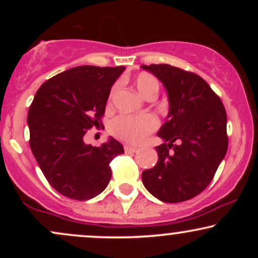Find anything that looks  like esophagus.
I'll list each match as a JSON object with an SVG mask.
<instances>
[{
  "label": "esophagus",
  "instance_id": "34e87169",
  "mask_svg": "<svg viewBox=\"0 0 258 258\" xmlns=\"http://www.w3.org/2000/svg\"><path fill=\"white\" fill-rule=\"evenodd\" d=\"M138 149L135 147H131V146H125V153L127 154H133V153H137Z\"/></svg>",
  "mask_w": 258,
  "mask_h": 258
}]
</instances>
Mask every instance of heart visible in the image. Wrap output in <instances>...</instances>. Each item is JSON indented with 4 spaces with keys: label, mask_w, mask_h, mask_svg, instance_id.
I'll list each match as a JSON object with an SVG mask.
<instances>
[{
    "label": "heart",
    "mask_w": 258,
    "mask_h": 258,
    "mask_svg": "<svg viewBox=\"0 0 258 258\" xmlns=\"http://www.w3.org/2000/svg\"><path fill=\"white\" fill-rule=\"evenodd\" d=\"M138 93L147 98L150 94H158L159 84L149 74H139L135 80ZM115 91V88L112 92ZM158 126V120L150 114L144 115H119L110 122L109 130L112 136L131 144H141L147 136Z\"/></svg>",
    "instance_id": "heart-1"
}]
</instances>
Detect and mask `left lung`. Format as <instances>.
Listing matches in <instances>:
<instances>
[{
	"instance_id": "obj_1",
	"label": "left lung",
	"mask_w": 258,
	"mask_h": 258,
	"mask_svg": "<svg viewBox=\"0 0 258 258\" xmlns=\"http://www.w3.org/2000/svg\"><path fill=\"white\" fill-rule=\"evenodd\" d=\"M162 82L168 114L158 136L159 160L142 182L164 203L200 194L214 178L228 149L227 114L220 97L199 75L168 64L142 65Z\"/></svg>"
}]
</instances>
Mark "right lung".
<instances>
[{"instance_id": "right-lung-1", "label": "right lung", "mask_w": 258, "mask_h": 258, "mask_svg": "<svg viewBox=\"0 0 258 258\" xmlns=\"http://www.w3.org/2000/svg\"><path fill=\"white\" fill-rule=\"evenodd\" d=\"M125 67L82 65L47 80L28 112L30 148L41 171L58 193L88 200L102 193L111 178L109 166L123 153L110 137L100 147L86 144L92 127L102 125L112 85Z\"/></svg>"}]
</instances>
